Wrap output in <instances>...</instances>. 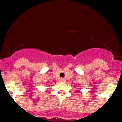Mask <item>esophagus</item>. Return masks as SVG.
<instances>
[{
    "label": "esophagus",
    "mask_w": 122,
    "mask_h": 122,
    "mask_svg": "<svg viewBox=\"0 0 122 122\" xmlns=\"http://www.w3.org/2000/svg\"><path fill=\"white\" fill-rule=\"evenodd\" d=\"M60 82H64V81H65V79H64V78H60Z\"/></svg>",
    "instance_id": "obj_1"
}]
</instances>
